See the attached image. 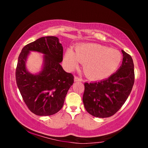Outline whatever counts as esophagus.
I'll return each mask as SVG.
<instances>
[{
    "label": "esophagus",
    "instance_id": "esophagus-1",
    "mask_svg": "<svg viewBox=\"0 0 148 148\" xmlns=\"http://www.w3.org/2000/svg\"><path fill=\"white\" fill-rule=\"evenodd\" d=\"M74 81L75 82H82V79L80 78V77H77V76H75L74 77Z\"/></svg>",
    "mask_w": 148,
    "mask_h": 148
}]
</instances>
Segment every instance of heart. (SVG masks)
Masks as SVG:
<instances>
[{
    "instance_id": "obj_1",
    "label": "heart",
    "mask_w": 148,
    "mask_h": 148,
    "mask_svg": "<svg viewBox=\"0 0 148 148\" xmlns=\"http://www.w3.org/2000/svg\"><path fill=\"white\" fill-rule=\"evenodd\" d=\"M121 59V54L117 50L93 43L78 45L76 52L69 48L64 57L69 69L76 68L79 62H83L85 74L94 79H103L113 74L119 67Z\"/></svg>"
}]
</instances>
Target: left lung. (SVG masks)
Masks as SVG:
<instances>
[{
    "mask_svg": "<svg viewBox=\"0 0 148 148\" xmlns=\"http://www.w3.org/2000/svg\"><path fill=\"white\" fill-rule=\"evenodd\" d=\"M123 61L116 72L99 82H86L83 95L85 108L92 116L108 117L121 108L132 91L134 82L131 56L121 50Z\"/></svg>",
    "mask_w": 148,
    "mask_h": 148,
    "instance_id": "8db88e82",
    "label": "left lung"
}]
</instances>
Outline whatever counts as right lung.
<instances>
[{
    "label": "right lung",
    "instance_id": "1",
    "mask_svg": "<svg viewBox=\"0 0 148 148\" xmlns=\"http://www.w3.org/2000/svg\"><path fill=\"white\" fill-rule=\"evenodd\" d=\"M31 51L44 54L43 65L38 73L26 68ZM63 47L56 36H45L26 45L20 53L16 71L17 86L25 103L32 113L46 116L56 114L63 106L65 97L74 83V76L65 72L62 61Z\"/></svg>",
    "mask_w": 148,
    "mask_h": 148
}]
</instances>
